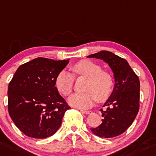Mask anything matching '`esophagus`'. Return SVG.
I'll return each mask as SVG.
<instances>
[{
    "instance_id": "1",
    "label": "esophagus",
    "mask_w": 156,
    "mask_h": 156,
    "mask_svg": "<svg viewBox=\"0 0 156 156\" xmlns=\"http://www.w3.org/2000/svg\"><path fill=\"white\" fill-rule=\"evenodd\" d=\"M81 111L82 113H83V114H90L92 113L91 111H85V110H81Z\"/></svg>"
}]
</instances>
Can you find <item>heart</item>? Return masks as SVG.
<instances>
[{
	"mask_svg": "<svg viewBox=\"0 0 156 156\" xmlns=\"http://www.w3.org/2000/svg\"><path fill=\"white\" fill-rule=\"evenodd\" d=\"M75 77H83L87 79L83 93H75L70 96L69 103L80 109L90 107L96 100L99 102L106 101L112 93L114 78L109 73L102 71L99 64L90 60H83L72 67ZM71 73L61 71L57 75L55 87L63 96H67L73 92L75 78Z\"/></svg>",
	"mask_w": 156,
	"mask_h": 156,
	"instance_id": "obj_1",
	"label": "heart"
}]
</instances>
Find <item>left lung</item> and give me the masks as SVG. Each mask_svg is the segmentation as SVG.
Listing matches in <instances>:
<instances>
[{
  "label": "left lung",
  "mask_w": 156,
  "mask_h": 156,
  "mask_svg": "<svg viewBox=\"0 0 156 156\" xmlns=\"http://www.w3.org/2000/svg\"><path fill=\"white\" fill-rule=\"evenodd\" d=\"M87 57L103 60L114 73L115 85L109 99L103 107L101 124L91 131L105 138L117 137L126 132L132 124L139 111L140 81L129 63L122 57L108 51H101Z\"/></svg>",
  "instance_id": "obj_1"
}]
</instances>
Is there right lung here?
<instances>
[{
  "instance_id": "obj_1",
  "label": "right lung",
  "mask_w": 156,
  "mask_h": 156,
  "mask_svg": "<svg viewBox=\"0 0 156 156\" xmlns=\"http://www.w3.org/2000/svg\"><path fill=\"white\" fill-rule=\"evenodd\" d=\"M69 60L38 57L21 65L8 87V111L25 135L42 139L53 135L69 107L59 94L55 79Z\"/></svg>"
}]
</instances>
